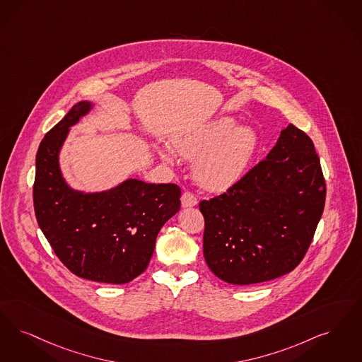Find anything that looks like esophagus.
Segmentation results:
<instances>
[{
  "label": "esophagus",
  "instance_id": "1",
  "mask_svg": "<svg viewBox=\"0 0 362 362\" xmlns=\"http://www.w3.org/2000/svg\"><path fill=\"white\" fill-rule=\"evenodd\" d=\"M197 203H198V199H197V197L191 191L183 192V195H182V206L183 207H192Z\"/></svg>",
  "mask_w": 362,
  "mask_h": 362
}]
</instances>
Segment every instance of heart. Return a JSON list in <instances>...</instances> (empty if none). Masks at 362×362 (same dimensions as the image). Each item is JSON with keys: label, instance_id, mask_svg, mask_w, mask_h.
Wrapping results in <instances>:
<instances>
[{"label": "heart", "instance_id": "1", "mask_svg": "<svg viewBox=\"0 0 362 362\" xmlns=\"http://www.w3.org/2000/svg\"><path fill=\"white\" fill-rule=\"evenodd\" d=\"M176 153L196 159L195 177L209 189L230 187L244 175L259 148V136L249 127H237L230 117L206 122L175 139ZM161 158L173 163V155L161 151Z\"/></svg>", "mask_w": 362, "mask_h": 362}]
</instances>
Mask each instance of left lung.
<instances>
[{
	"label": "left lung",
	"instance_id": "1",
	"mask_svg": "<svg viewBox=\"0 0 362 362\" xmlns=\"http://www.w3.org/2000/svg\"><path fill=\"white\" fill-rule=\"evenodd\" d=\"M325 199L314 143L291 124L265 159L226 192L199 202L209 268L237 286L289 274L310 247Z\"/></svg>",
	"mask_w": 362,
	"mask_h": 362
}]
</instances>
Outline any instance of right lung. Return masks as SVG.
<instances>
[{
	"label": "right lung",
	"mask_w": 362,
	"mask_h": 362,
	"mask_svg": "<svg viewBox=\"0 0 362 362\" xmlns=\"http://www.w3.org/2000/svg\"><path fill=\"white\" fill-rule=\"evenodd\" d=\"M91 109L78 102L44 136L36 153L33 207L37 223L74 275L125 284L146 269L163 225L180 209V187L128 179L116 188L85 194L66 185L59 151L69 128Z\"/></svg>",
	"instance_id": "right-lung-1"
}]
</instances>
